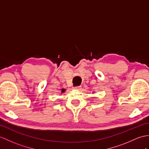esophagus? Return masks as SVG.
<instances>
[{"label":"esophagus","mask_w":149,"mask_h":149,"mask_svg":"<svg viewBox=\"0 0 149 149\" xmlns=\"http://www.w3.org/2000/svg\"><path fill=\"white\" fill-rule=\"evenodd\" d=\"M73 88L75 90H79L81 88V86H74L73 87Z\"/></svg>","instance_id":"1"}]
</instances>
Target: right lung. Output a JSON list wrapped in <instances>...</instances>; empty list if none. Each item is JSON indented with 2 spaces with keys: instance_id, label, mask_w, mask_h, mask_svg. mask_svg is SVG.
I'll use <instances>...</instances> for the list:
<instances>
[{
  "instance_id": "right-lung-1",
  "label": "right lung",
  "mask_w": 149,
  "mask_h": 149,
  "mask_svg": "<svg viewBox=\"0 0 149 149\" xmlns=\"http://www.w3.org/2000/svg\"><path fill=\"white\" fill-rule=\"evenodd\" d=\"M65 91H66V89L63 88L62 90H61V93H64Z\"/></svg>"
}]
</instances>
